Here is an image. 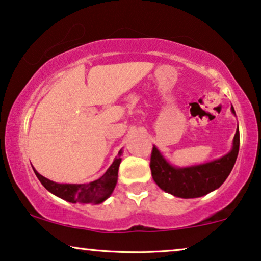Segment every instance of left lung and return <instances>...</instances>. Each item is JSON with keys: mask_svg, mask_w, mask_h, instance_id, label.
<instances>
[{"mask_svg": "<svg viewBox=\"0 0 261 261\" xmlns=\"http://www.w3.org/2000/svg\"><path fill=\"white\" fill-rule=\"evenodd\" d=\"M232 113L235 110L231 107ZM240 148V133L237 127L232 149L220 159L189 167H174L167 163L156 147H153L150 170L154 182L166 193L182 199H194L218 189L231 172Z\"/></svg>", "mask_w": 261, "mask_h": 261, "instance_id": "left-lung-1", "label": "left lung"}]
</instances>
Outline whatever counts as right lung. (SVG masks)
<instances>
[{"label": "right lung", "instance_id": "add662e5", "mask_svg": "<svg viewBox=\"0 0 261 261\" xmlns=\"http://www.w3.org/2000/svg\"><path fill=\"white\" fill-rule=\"evenodd\" d=\"M121 153H118V156L115 158L113 164L111 165L110 169L106 171L103 176L94 180V182L87 184H60L55 183L48 178L43 177L37 171H35L36 176L42 183V186L45 188L55 196L60 199L68 201L72 203H102L105 200H107L113 193L115 184L118 180V170L121 161Z\"/></svg>", "mask_w": 261, "mask_h": 261}]
</instances>
